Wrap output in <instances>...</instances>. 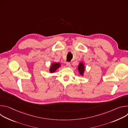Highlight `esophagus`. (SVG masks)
<instances>
[{
	"mask_svg": "<svg viewBox=\"0 0 128 128\" xmlns=\"http://www.w3.org/2000/svg\"><path fill=\"white\" fill-rule=\"evenodd\" d=\"M66 67H71V64L69 62H68L66 63Z\"/></svg>",
	"mask_w": 128,
	"mask_h": 128,
	"instance_id": "1",
	"label": "esophagus"
}]
</instances>
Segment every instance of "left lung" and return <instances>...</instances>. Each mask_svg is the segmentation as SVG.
Masks as SVG:
<instances>
[{"label": "left lung", "instance_id": "left-lung-1", "mask_svg": "<svg viewBox=\"0 0 128 128\" xmlns=\"http://www.w3.org/2000/svg\"><path fill=\"white\" fill-rule=\"evenodd\" d=\"M78 70L80 74L82 76L84 75V65L82 62H81L78 66Z\"/></svg>", "mask_w": 128, "mask_h": 128}]
</instances>
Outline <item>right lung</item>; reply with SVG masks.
Masks as SVG:
<instances>
[{"label": "right lung", "instance_id": "add662e5", "mask_svg": "<svg viewBox=\"0 0 128 128\" xmlns=\"http://www.w3.org/2000/svg\"><path fill=\"white\" fill-rule=\"evenodd\" d=\"M61 66V64L59 63H52L50 68V72L53 73L55 72Z\"/></svg>", "mask_w": 128, "mask_h": 128}]
</instances>
